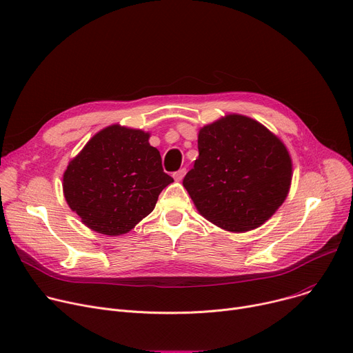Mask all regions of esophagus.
<instances>
[{
    "label": "esophagus",
    "instance_id": "esophagus-1",
    "mask_svg": "<svg viewBox=\"0 0 353 353\" xmlns=\"http://www.w3.org/2000/svg\"><path fill=\"white\" fill-rule=\"evenodd\" d=\"M184 174H186V169H180L179 172H176V173L173 174V177H174L176 181H181L183 177H184Z\"/></svg>",
    "mask_w": 353,
    "mask_h": 353
}]
</instances>
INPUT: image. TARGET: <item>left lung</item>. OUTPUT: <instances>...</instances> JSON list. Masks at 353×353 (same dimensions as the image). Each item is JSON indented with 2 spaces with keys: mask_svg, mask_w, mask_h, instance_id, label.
Segmentation results:
<instances>
[{
  "mask_svg": "<svg viewBox=\"0 0 353 353\" xmlns=\"http://www.w3.org/2000/svg\"><path fill=\"white\" fill-rule=\"evenodd\" d=\"M199 157L183 180L199 213L229 232L263 225L288 197L292 160L259 121L229 114L199 132Z\"/></svg>",
  "mask_w": 353,
  "mask_h": 353,
  "instance_id": "1",
  "label": "left lung"
}]
</instances>
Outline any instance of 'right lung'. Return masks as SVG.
<instances>
[{"instance_id":"obj_1","label":"right lung","mask_w":353,"mask_h":353,"mask_svg":"<svg viewBox=\"0 0 353 353\" xmlns=\"http://www.w3.org/2000/svg\"><path fill=\"white\" fill-rule=\"evenodd\" d=\"M148 137L141 130L108 125L68 163L64 197L91 230L107 236L130 232L173 181Z\"/></svg>"}]
</instances>
